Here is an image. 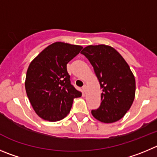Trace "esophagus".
<instances>
[{"mask_svg":"<svg viewBox=\"0 0 157 157\" xmlns=\"http://www.w3.org/2000/svg\"><path fill=\"white\" fill-rule=\"evenodd\" d=\"M82 89H83V91L84 92V93H86V90H87V87H86V85L83 86V87H82Z\"/></svg>","mask_w":157,"mask_h":157,"instance_id":"obj_1","label":"esophagus"}]
</instances>
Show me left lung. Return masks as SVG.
I'll return each instance as SVG.
<instances>
[{
	"mask_svg": "<svg viewBox=\"0 0 157 157\" xmlns=\"http://www.w3.org/2000/svg\"><path fill=\"white\" fill-rule=\"evenodd\" d=\"M90 61L102 89L101 103L91 114L101 122L121 119L135 98L136 80L123 57L105 45H88L80 52Z\"/></svg>",
	"mask_w": 157,
	"mask_h": 157,
	"instance_id": "obj_1",
	"label": "left lung"
}]
</instances>
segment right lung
<instances>
[{
    "label": "right lung",
    "instance_id": "obj_1",
    "mask_svg": "<svg viewBox=\"0 0 157 157\" xmlns=\"http://www.w3.org/2000/svg\"><path fill=\"white\" fill-rule=\"evenodd\" d=\"M83 49L80 45L57 42L42 50L29 65L25 90L32 108L44 120L65 118L74 98L81 93L70 83L67 64Z\"/></svg>",
    "mask_w": 157,
    "mask_h": 157
}]
</instances>
